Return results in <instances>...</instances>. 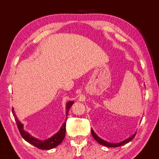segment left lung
<instances>
[{"label":"left lung","instance_id":"8db88e82","mask_svg":"<svg viewBox=\"0 0 159 159\" xmlns=\"http://www.w3.org/2000/svg\"><path fill=\"white\" fill-rule=\"evenodd\" d=\"M91 133H92V135H93V137L94 138V139H95L97 142H98L99 144H100L102 145H104V146L108 147H117L121 146V145H123V144H127V143H128L129 142H130L132 139L134 138V137L135 136V134H136V133H134L132 136L129 137L128 138H127L126 139H125V140H123V141L120 142H118V143H111V142H107L105 140H104V139H101L98 135V134H97L95 133V132H94V130H93V129H91Z\"/></svg>","mask_w":159,"mask_h":159}]
</instances>
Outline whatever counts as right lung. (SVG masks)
Returning a JSON list of instances; mask_svg holds the SVG:
<instances>
[{"instance_id":"1","label":"right lung","mask_w":159,"mask_h":159,"mask_svg":"<svg viewBox=\"0 0 159 159\" xmlns=\"http://www.w3.org/2000/svg\"><path fill=\"white\" fill-rule=\"evenodd\" d=\"M74 103V101H69L67 102L66 104V118H67V116H68L69 110L70 108H71V105ZM12 111L13 116H14V117L15 118V121L17 123V128L19 129V131H20L21 137H22L25 140L28 142L29 143L34 145V146L39 148L40 149L49 150L51 149H53V148H55L56 147H57L58 145L60 143H61V142L63 141L66 134V121L64 122L62 125H61V127L60 128V129L59 130V131L57 133L53 134L52 137L48 138L47 139L42 140V139H39L34 138V137L31 135L29 133H27V132L24 130V125L18 120L17 116H16L15 112L14 111V109L13 108H12Z\"/></svg>"}]
</instances>
